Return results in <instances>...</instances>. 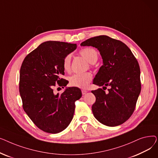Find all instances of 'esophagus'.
<instances>
[{
	"label": "esophagus",
	"mask_w": 158,
	"mask_h": 158,
	"mask_svg": "<svg viewBox=\"0 0 158 158\" xmlns=\"http://www.w3.org/2000/svg\"><path fill=\"white\" fill-rule=\"evenodd\" d=\"M81 92H82V95H85L87 93V91L85 90V89H82Z\"/></svg>",
	"instance_id": "34e87169"
}]
</instances>
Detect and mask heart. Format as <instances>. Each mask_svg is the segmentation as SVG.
Segmentation results:
<instances>
[{
	"label": "heart",
	"mask_w": 158,
	"mask_h": 158,
	"mask_svg": "<svg viewBox=\"0 0 158 158\" xmlns=\"http://www.w3.org/2000/svg\"><path fill=\"white\" fill-rule=\"evenodd\" d=\"M80 54L85 57L90 63H94L98 60V52L93 48H85L80 51ZM63 67L66 72H69L71 67V55H66L63 61ZM93 78L92 74L89 72L76 73L69 79L70 85L72 86L80 88H86Z\"/></svg>",
	"instance_id": "b5f03b06"
}]
</instances>
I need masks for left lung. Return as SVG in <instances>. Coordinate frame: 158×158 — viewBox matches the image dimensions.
I'll use <instances>...</instances> for the list:
<instances>
[{
    "label": "left lung",
    "instance_id": "left-lung-1",
    "mask_svg": "<svg viewBox=\"0 0 158 158\" xmlns=\"http://www.w3.org/2000/svg\"><path fill=\"white\" fill-rule=\"evenodd\" d=\"M81 45L97 48L103 60L93 83L103 89L110 86L106 93L102 88L92 91L96 98L92 107L94 117L107 126L122 124L133 113L140 94L138 61L125 44L106 35L89 38Z\"/></svg>",
    "mask_w": 158,
    "mask_h": 158
}]
</instances>
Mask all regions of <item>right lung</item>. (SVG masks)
<instances>
[{
	"label": "right lung",
	"mask_w": 158,
	"mask_h": 158,
	"mask_svg": "<svg viewBox=\"0 0 158 158\" xmlns=\"http://www.w3.org/2000/svg\"><path fill=\"white\" fill-rule=\"evenodd\" d=\"M76 48V44L45 41L27 55L21 66L19 92L23 109L39 129L48 133H58L69 126L75 102L82 96L77 87L66 88L61 94L53 92L56 84L62 88L68 84L61 77L63 61Z\"/></svg>",
	"instance_id": "right-lung-1"
}]
</instances>
